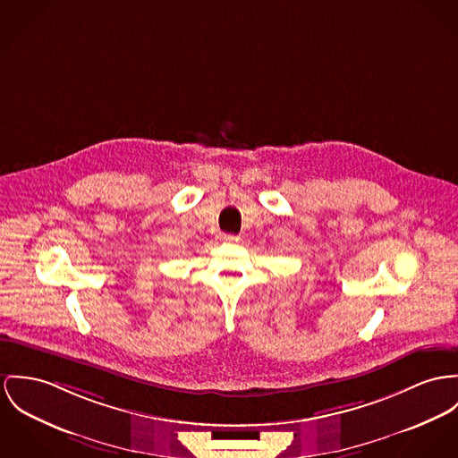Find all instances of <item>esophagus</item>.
Returning <instances> with one entry per match:
<instances>
[{"instance_id": "34e87169", "label": "esophagus", "mask_w": 458, "mask_h": 458, "mask_svg": "<svg viewBox=\"0 0 458 458\" xmlns=\"http://www.w3.org/2000/svg\"><path fill=\"white\" fill-rule=\"evenodd\" d=\"M221 241H223V242H230V244H235V242H239V237H237V235H230V233H223V235H221Z\"/></svg>"}]
</instances>
